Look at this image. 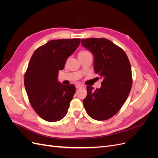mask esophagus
Instances as JSON below:
<instances>
[{
	"label": "esophagus",
	"instance_id": "obj_1",
	"mask_svg": "<svg viewBox=\"0 0 158 158\" xmlns=\"http://www.w3.org/2000/svg\"><path fill=\"white\" fill-rule=\"evenodd\" d=\"M75 86H76V89H78V88H82V85H80V84H75Z\"/></svg>",
	"mask_w": 158,
	"mask_h": 158
}]
</instances>
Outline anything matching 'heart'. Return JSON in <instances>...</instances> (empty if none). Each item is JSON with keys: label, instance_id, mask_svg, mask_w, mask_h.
<instances>
[{"label": "heart", "instance_id": "heart-1", "mask_svg": "<svg viewBox=\"0 0 158 158\" xmlns=\"http://www.w3.org/2000/svg\"><path fill=\"white\" fill-rule=\"evenodd\" d=\"M90 53V52L88 51H86V50H82L79 53H78V56H83V55H88Z\"/></svg>", "mask_w": 158, "mask_h": 158}]
</instances>
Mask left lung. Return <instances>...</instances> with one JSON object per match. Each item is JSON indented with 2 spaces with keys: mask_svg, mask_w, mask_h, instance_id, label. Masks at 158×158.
<instances>
[{
  "mask_svg": "<svg viewBox=\"0 0 158 158\" xmlns=\"http://www.w3.org/2000/svg\"><path fill=\"white\" fill-rule=\"evenodd\" d=\"M82 44L92 52L95 73L103 79L99 89L86 86L85 109L95 120H107L120 110L131 92L130 61L123 49L106 38L82 39Z\"/></svg>",
  "mask_w": 158,
  "mask_h": 158,
  "instance_id": "left-lung-1",
  "label": "left lung"
}]
</instances>
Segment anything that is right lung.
<instances>
[{"mask_svg": "<svg viewBox=\"0 0 158 158\" xmlns=\"http://www.w3.org/2000/svg\"><path fill=\"white\" fill-rule=\"evenodd\" d=\"M80 43V39L51 40L31 57L24 75L25 88L31 107L47 121H60L68 112L76 87L60 84L57 77Z\"/></svg>", "mask_w": 158, "mask_h": 158, "instance_id": "obj_1", "label": "right lung"}]
</instances>
